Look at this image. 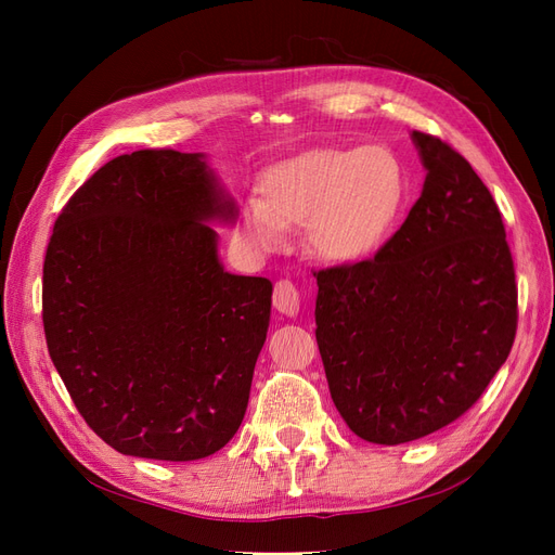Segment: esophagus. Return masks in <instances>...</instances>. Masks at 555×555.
Wrapping results in <instances>:
<instances>
[{
    "label": "esophagus",
    "mask_w": 555,
    "mask_h": 555,
    "mask_svg": "<svg viewBox=\"0 0 555 555\" xmlns=\"http://www.w3.org/2000/svg\"><path fill=\"white\" fill-rule=\"evenodd\" d=\"M273 306L278 312L294 317L298 312L300 306V296L296 284L292 280H280L275 282V289H273Z\"/></svg>",
    "instance_id": "1"
}]
</instances>
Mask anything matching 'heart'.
<instances>
[{
    "instance_id": "b5f03b06",
    "label": "heart",
    "mask_w": 555,
    "mask_h": 555,
    "mask_svg": "<svg viewBox=\"0 0 555 555\" xmlns=\"http://www.w3.org/2000/svg\"><path fill=\"white\" fill-rule=\"evenodd\" d=\"M259 198L241 206L236 227L255 251L287 243L306 227L308 249L328 263H354L389 236L405 198V171L389 147H314L271 166Z\"/></svg>"
}]
</instances>
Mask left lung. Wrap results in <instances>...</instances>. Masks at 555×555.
Returning a JSON list of instances; mask_svg holds the SVG:
<instances>
[{"mask_svg": "<svg viewBox=\"0 0 555 555\" xmlns=\"http://www.w3.org/2000/svg\"><path fill=\"white\" fill-rule=\"evenodd\" d=\"M422 196L373 259L317 275L331 398L361 440L402 444L479 400L516 335L514 261L489 188L456 150L412 131Z\"/></svg>", "mask_w": 555, "mask_h": 555, "instance_id": "left-lung-1", "label": "left lung"}]
</instances>
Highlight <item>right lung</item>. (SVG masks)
<instances>
[{"label":"right lung","mask_w":555,"mask_h":555,"mask_svg":"<svg viewBox=\"0 0 555 555\" xmlns=\"http://www.w3.org/2000/svg\"><path fill=\"white\" fill-rule=\"evenodd\" d=\"M215 220L231 224L236 204L206 155L139 150L82 184L50 236V359L125 456L206 459L245 416L273 284L224 271Z\"/></svg>","instance_id":"right-lung-1"}]
</instances>
